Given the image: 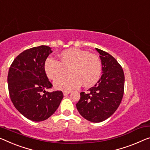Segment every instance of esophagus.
<instances>
[{"instance_id": "obj_1", "label": "esophagus", "mask_w": 150, "mask_h": 150, "mask_svg": "<svg viewBox=\"0 0 150 150\" xmlns=\"http://www.w3.org/2000/svg\"><path fill=\"white\" fill-rule=\"evenodd\" d=\"M70 91H64L63 92V94H64V96H66V95H68V94H70Z\"/></svg>"}]
</instances>
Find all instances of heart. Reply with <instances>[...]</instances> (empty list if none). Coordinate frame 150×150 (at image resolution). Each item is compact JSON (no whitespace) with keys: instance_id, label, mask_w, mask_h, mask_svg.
<instances>
[{"instance_id":"b5f03b06","label":"heart","mask_w":150,"mask_h":150,"mask_svg":"<svg viewBox=\"0 0 150 150\" xmlns=\"http://www.w3.org/2000/svg\"><path fill=\"white\" fill-rule=\"evenodd\" d=\"M59 62L48 57L44 64V70L48 78L55 80L61 75L64 67H68L70 74L59 77L54 82L57 90L70 91L79 87L82 83L85 87L93 86L101 74L102 66L98 56L85 50L70 48L59 54Z\"/></svg>"}]
</instances>
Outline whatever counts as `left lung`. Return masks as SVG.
I'll list each match as a JSON object with an SVG mask.
<instances>
[{
    "instance_id": "1",
    "label": "left lung",
    "mask_w": 150,
    "mask_h": 150,
    "mask_svg": "<svg viewBox=\"0 0 150 150\" xmlns=\"http://www.w3.org/2000/svg\"><path fill=\"white\" fill-rule=\"evenodd\" d=\"M96 50L100 54L102 76L88 93H80L76 108L86 120L99 123L111 116L120 105L125 76L121 65L111 55L98 48Z\"/></svg>"
}]
</instances>
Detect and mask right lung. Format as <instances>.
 <instances>
[{
	"mask_svg": "<svg viewBox=\"0 0 150 150\" xmlns=\"http://www.w3.org/2000/svg\"><path fill=\"white\" fill-rule=\"evenodd\" d=\"M52 48L34 47L14 59L7 82L11 101L20 113L29 120L42 121L54 113L64 97L62 91L46 92L52 86L44 70Z\"/></svg>",
	"mask_w": 150,
	"mask_h": 150,
	"instance_id": "add662e5",
	"label": "right lung"
}]
</instances>
